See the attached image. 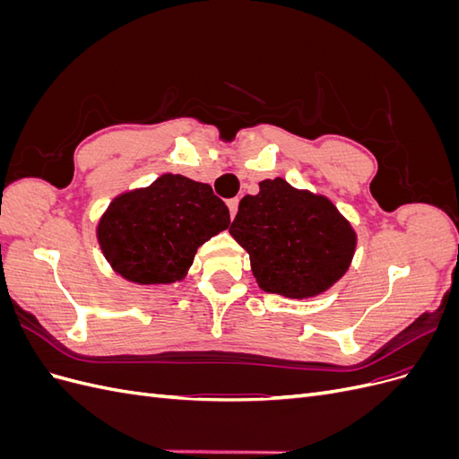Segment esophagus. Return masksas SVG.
<instances>
[{"label":"esophagus","mask_w":459,"mask_h":459,"mask_svg":"<svg viewBox=\"0 0 459 459\" xmlns=\"http://www.w3.org/2000/svg\"><path fill=\"white\" fill-rule=\"evenodd\" d=\"M238 206H239V199H230L228 201V208H230L231 218H235V214H238Z\"/></svg>","instance_id":"esophagus-1"}]
</instances>
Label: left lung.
Returning a JSON list of instances; mask_svg holds the SVG:
<instances>
[{
	"mask_svg": "<svg viewBox=\"0 0 459 459\" xmlns=\"http://www.w3.org/2000/svg\"><path fill=\"white\" fill-rule=\"evenodd\" d=\"M245 195L230 226L251 258L266 293L312 299L337 283L356 251V231L327 197L297 189L283 178L264 179Z\"/></svg>",
	"mask_w": 459,
	"mask_h": 459,
	"instance_id": "8db88e82",
	"label": "left lung"
}]
</instances>
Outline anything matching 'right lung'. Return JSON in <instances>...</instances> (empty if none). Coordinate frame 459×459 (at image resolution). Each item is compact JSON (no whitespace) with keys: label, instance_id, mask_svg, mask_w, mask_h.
I'll return each instance as SVG.
<instances>
[{"label":"right lung","instance_id":"right-lung-1","mask_svg":"<svg viewBox=\"0 0 459 459\" xmlns=\"http://www.w3.org/2000/svg\"><path fill=\"white\" fill-rule=\"evenodd\" d=\"M228 226V206L211 186L162 174L113 199L97 224V241L124 280L169 285L182 281L197 248Z\"/></svg>","mask_w":459,"mask_h":459}]
</instances>
